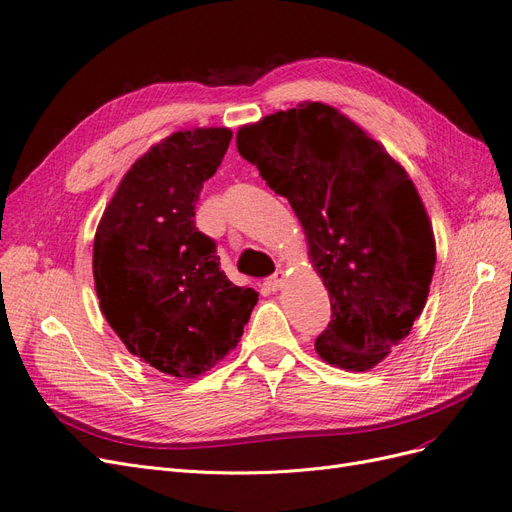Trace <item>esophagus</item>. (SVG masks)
<instances>
[{
    "instance_id": "34e87169",
    "label": "esophagus",
    "mask_w": 512,
    "mask_h": 512,
    "mask_svg": "<svg viewBox=\"0 0 512 512\" xmlns=\"http://www.w3.org/2000/svg\"><path fill=\"white\" fill-rule=\"evenodd\" d=\"M285 278H287V274L283 270H276L270 278H266V283H263V285H266L268 291H278L280 287H283Z\"/></svg>"
}]
</instances>
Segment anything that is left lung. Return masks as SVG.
Returning a JSON list of instances; mask_svg holds the SVG:
<instances>
[{
	"instance_id": "obj_1",
	"label": "left lung",
	"mask_w": 512,
	"mask_h": 512,
	"mask_svg": "<svg viewBox=\"0 0 512 512\" xmlns=\"http://www.w3.org/2000/svg\"><path fill=\"white\" fill-rule=\"evenodd\" d=\"M236 144L302 223L332 302L319 357L346 372L378 366L419 319L436 266L432 221L408 172L321 102L242 125Z\"/></svg>"
}]
</instances>
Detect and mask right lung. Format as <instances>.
Listing matches in <instances>:
<instances>
[{
  "instance_id": "add662e5",
  "label": "right lung",
  "mask_w": 512,
  "mask_h": 512,
  "mask_svg": "<svg viewBox=\"0 0 512 512\" xmlns=\"http://www.w3.org/2000/svg\"><path fill=\"white\" fill-rule=\"evenodd\" d=\"M232 140L227 127L174 131L134 161L97 225L95 293L108 325L155 370L197 378L236 349L259 293L221 270L195 202Z\"/></svg>"
}]
</instances>
